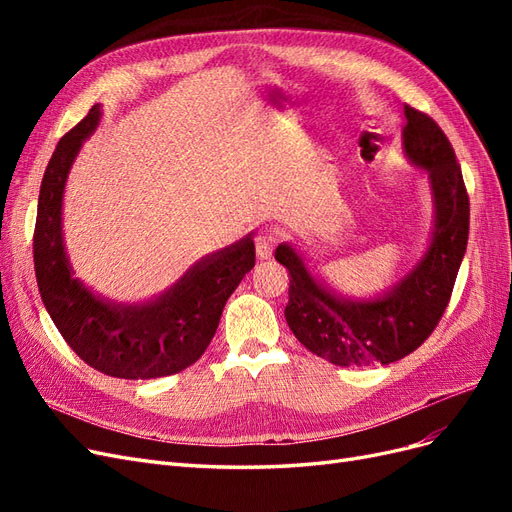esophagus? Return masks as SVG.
I'll return each mask as SVG.
<instances>
[{
    "label": "esophagus",
    "mask_w": 512,
    "mask_h": 512,
    "mask_svg": "<svg viewBox=\"0 0 512 512\" xmlns=\"http://www.w3.org/2000/svg\"><path fill=\"white\" fill-rule=\"evenodd\" d=\"M277 237H280V232H277L275 228H262L258 235H256V239H254V243H256V254H258V258H269L271 254H273V247H275V243H277Z\"/></svg>",
    "instance_id": "obj_1"
}]
</instances>
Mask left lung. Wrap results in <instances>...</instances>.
Returning <instances> with one entry per match:
<instances>
[{
	"label": "left lung",
	"mask_w": 512,
	"mask_h": 512,
	"mask_svg": "<svg viewBox=\"0 0 512 512\" xmlns=\"http://www.w3.org/2000/svg\"><path fill=\"white\" fill-rule=\"evenodd\" d=\"M404 147L429 175L436 224L418 265L376 299H344L307 271L288 243L275 260L290 273L286 322L299 342L339 367L389 365L421 346L451 301L470 232V198L446 134L429 115L404 106Z\"/></svg>",
	"instance_id": "1"
}]
</instances>
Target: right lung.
<instances>
[{"instance_id":"add662e5","label":"right lung","mask_w":512,"mask_h":512,"mask_svg":"<svg viewBox=\"0 0 512 512\" xmlns=\"http://www.w3.org/2000/svg\"><path fill=\"white\" fill-rule=\"evenodd\" d=\"M100 104L61 136L44 170L34 230V267L42 303L57 331L81 359L102 374L149 380L196 363L220 324L224 305L256 262L254 241L200 258L158 299L123 305L104 301L72 275L61 237V205L70 166L98 128Z\"/></svg>"}]
</instances>
